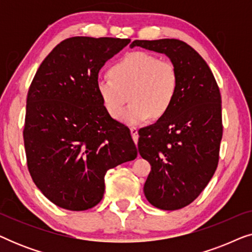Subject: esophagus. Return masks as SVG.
<instances>
[{
	"label": "esophagus",
	"mask_w": 252,
	"mask_h": 252,
	"mask_svg": "<svg viewBox=\"0 0 252 252\" xmlns=\"http://www.w3.org/2000/svg\"><path fill=\"white\" fill-rule=\"evenodd\" d=\"M130 135H132L133 141L136 144L137 140H139V134H137V129L135 128V127H132V128H130Z\"/></svg>",
	"instance_id": "1"
}]
</instances>
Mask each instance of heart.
<instances>
[{
	"mask_svg": "<svg viewBox=\"0 0 252 252\" xmlns=\"http://www.w3.org/2000/svg\"><path fill=\"white\" fill-rule=\"evenodd\" d=\"M110 77H98L96 89L109 115L117 118L129 98L131 104L120 120L137 126L150 118L159 119L173 105L179 91V72L167 60L146 51H133L110 68Z\"/></svg>",
	"mask_w": 252,
	"mask_h": 252,
	"instance_id": "1",
	"label": "heart"
}]
</instances>
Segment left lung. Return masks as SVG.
<instances>
[{
    "label": "left lung",
    "mask_w": 252,
    "mask_h": 252,
    "mask_svg": "<svg viewBox=\"0 0 252 252\" xmlns=\"http://www.w3.org/2000/svg\"><path fill=\"white\" fill-rule=\"evenodd\" d=\"M165 54L178 68L179 91L168 112L139 130L137 148L151 165L144 195L160 210L190 204L206 187L218 166L222 137L221 96L209 65L197 51L177 39L135 40Z\"/></svg>",
    "instance_id": "1"
}]
</instances>
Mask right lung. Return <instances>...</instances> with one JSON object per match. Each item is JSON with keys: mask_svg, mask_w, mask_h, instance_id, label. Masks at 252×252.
Returning <instances> with one entry per match:
<instances>
[{"mask_svg": "<svg viewBox=\"0 0 252 252\" xmlns=\"http://www.w3.org/2000/svg\"><path fill=\"white\" fill-rule=\"evenodd\" d=\"M129 42L62 41L30 86L23 132L27 167L36 187L60 208H94L103 198L108 170L137 156L129 129L111 118L96 89L105 62Z\"/></svg>", "mask_w": 252, "mask_h": 252, "instance_id": "1", "label": "right lung"}]
</instances>
